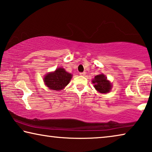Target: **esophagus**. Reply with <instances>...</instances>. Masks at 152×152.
<instances>
[{"label": "esophagus", "instance_id": "1", "mask_svg": "<svg viewBox=\"0 0 152 152\" xmlns=\"http://www.w3.org/2000/svg\"><path fill=\"white\" fill-rule=\"evenodd\" d=\"M85 74H86V72H80V76H84V75H85Z\"/></svg>", "mask_w": 152, "mask_h": 152}]
</instances>
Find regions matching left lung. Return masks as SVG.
<instances>
[{"mask_svg":"<svg viewBox=\"0 0 152 152\" xmlns=\"http://www.w3.org/2000/svg\"><path fill=\"white\" fill-rule=\"evenodd\" d=\"M92 83L94 84L95 89L102 94H107L111 90L112 84L103 74L95 76L94 79L92 80Z\"/></svg>","mask_w":152,"mask_h":152,"instance_id":"obj_1","label":"left lung"}]
</instances>
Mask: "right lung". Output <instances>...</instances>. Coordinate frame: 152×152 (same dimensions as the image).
I'll return each mask as SVG.
<instances>
[{"instance_id":"right-lung-1","label":"right lung","mask_w":152,"mask_h":152,"mask_svg":"<svg viewBox=\"0 0 152 152\" xmlns=\"http://www.w3.org/2000/svg\"><path fill=\"white\" fill-rule=\"evenodd\" d=\"M72 75L65 71L64 68L58 67L53 72H50L45 75L44 81L50 89L60 91L68 85Z\"/></svg>"}]
</instances>
